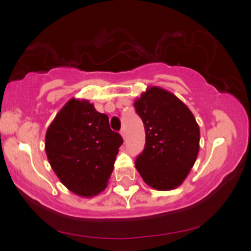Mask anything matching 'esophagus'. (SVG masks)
Wrapping results in <instances>:
<instances>
[{
    "label": "esophagus",
    "mask_w": 251,
    "mask_h": 251,
    "mask_svg": "<svg viewBox=\"0 0 251 251\" xmlns=\"http://www.w3.org/2000/svg\"><path fill=\"white\" fill-rule=\"evenodd\" d=\"M120 134H122V137L124 138V139H125V138H126V131H125V128H122V131H120Z\"/></svg>",
    "instance_id": "esophagus-1"
}]
</instances>
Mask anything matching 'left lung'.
I'll return each instance as SVG.
<instances>
[{"mask_svg": "<svg viewBox=\"0 0 251 251\" xmlns=\"http://www.w3.org/2000/svg\"><path fill=\"white\" fill-rule=\"evenodd\" d=\"M133 106L145 127V149L135 159L143 180L159 191L183 184L200 151V126L179 98L150 86Z\"/></svg>", "mask_w": 251, "mask_h": 251, "instance_id": "8db88e82", "label": "left lung"}]
</instances>
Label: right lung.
I'll use <instances>...</instances> for the list:
<instances>
[{"instance_id": "1", "label": "right lung", "mask_w": 251, "mask_h": 251, "mask_svg": "<svg viewBox=\"0 0 251 251\" xmlns=\"http://www.w3.org/2000/svg\"><path fill=\"white\" fill-rule=\"evenodd\" d=\"M122 135L108 117L86 99L72 98L46 132L48 162L60 181L80 197H94L107 188Z\"/></svg>"}]
</instances>
